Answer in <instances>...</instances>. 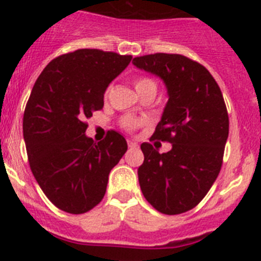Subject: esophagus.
<instances>
[{
	"label": "esophagus",
	"instance_id": "34e87169",
	"mask_svg": "<svg viewBox=\"0 0 261 261\" xmlns=\"http://www.w3.org/2000/svg\"><path fill=\"white\" fill-rule=\"evenodd\" d=\"M128 146H129V148H130V149H136L139 145H137V142L132 141V140H128Z\"/></svg>",
	"mask_w": 261,
	"mask_h": 261
}]
</instances>
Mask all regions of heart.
I'll use <instances>...</instances> for the list:
<instances>
[{"instance_id":"obj_1","label":"heart","mask_w":261,"mask_h":261,"mask_svg":"<svg viewBox=\"0 0 261 261\" xmlns=\"http://www.w3.org/2000/svg\"><path fill=\"white\" fill-rule=\"evenodd\" d=\"M135 87H136V90H137V92H141V91L148 90V88H157L154 80L145 76L137 77V79L135 80ZM141 125H142L141 120L135 119V117H129L128 116V117H124V119L121 120V126L125 129V130H128V132H133V130H136V129Z\"/></svg>"}]
</instances>
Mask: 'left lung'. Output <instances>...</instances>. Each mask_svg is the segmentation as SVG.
<instances>
[{
  "mask_svg": "<svg viewBox=\"0 0 261 261\" xmlns=\"http://www.w3.org/2000/svg\"><path fill=\"white\" fill-rule=\"evenodd\" d=\"M132 63L161 77L169 95L150 140L170 142L171 150L141 144L140 188L160 213H186L208 193L223 164L230 125L223 95L206 67L184 55L157 53Z\"/></svg>",
  "mask_w": 261,
  "mask_h": 261,
  "instance_id": "left-lung-1",
  "label": "left lung"
}]
</instances>
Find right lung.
Returning a JSON list of instances; mask_svg holds the SVG:
<instances>
[{
    "label": "right lung",
    "mask_w": 261,
    "mask_h": 261,
    "mask_svg": "<svg viewBox=\"0 0 261 261\" xmlns=\"http://www.w3.org/2000/svg\"><path fill=\"white\" fill-rule=\"evenodd\" d=\"M132 55L97 48L53 59L38 76L23 115L30 169L46 197L62 211L84 214L101 202L108 175L125 154V139L115 130L93 142L86 120L104 106L109 83Z\"/></svg>",
    "instance_id": "obj_1"
}]
</instances>
